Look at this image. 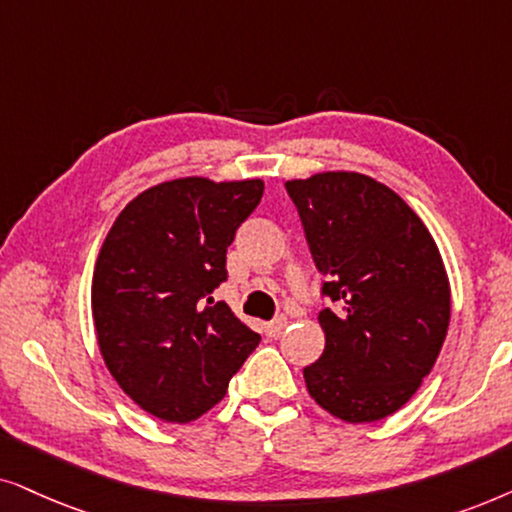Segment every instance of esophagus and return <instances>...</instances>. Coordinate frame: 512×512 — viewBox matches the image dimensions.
I'll return each instance as SVG.
<instances>
[{"label": "esophagus", "mask_w": 512, "mask_h": 512, "mask_svg": "<svg viewBox=\"0 0 512 512\" xmlns=\"http://www.w3.org/2000/svg\"><path fill=\"white\" fill-rule=\"evenodd\" d=\"M285 325H288V318L278 316V318L271 320V323L264 325V330H267L269 337H278V335H281V332L285 330Z\"/></svg>", "instance_id": "34e87169"}]
</instances>
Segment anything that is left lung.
<instances>
[{"mask_svg":"<svg viewBox=\"0 0 512 512\" xmlns=\"http://www.w3.org/2000/svg\"><path fill=\"white\" fill-rule=\"evenodd\" d=\"M313 262L337 304L306 391L332 417L370 424L398 412L445 344L452 290L421 217L393 189L351 170L285 182Z\"/></svg>","mask_w":512,"mask_h":512,"instance_id":"1","label":"left lung"}]
</instances>
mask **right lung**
<instances>
[{
  "mask_svg": "<svg viewBox=\"0 0 512 512\" xmlns=\"http://www.w3.org/2000/svg\"><path fill=\"white\" fill-rule=\"evenodd\" d=\"M262 194V180L177 177L135 196L105 236L91 285L95 337L121 391L156 419L206 414L260 344L213 292Z\"/></svg>",
  "mask_w": 512,
  "mask_h": 512,
  "instance_id": "add662e5",
  "label": "right lung"
}]
</instances>
